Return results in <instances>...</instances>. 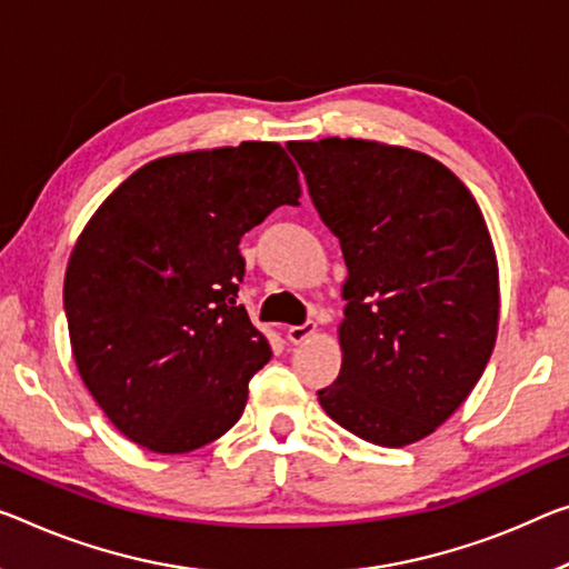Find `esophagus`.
Masks as SVG:
<instances>
[{"label":"esophagus","instance_id":"1","mask_svg":"<svg viewBox=\"0 0 569 569\" xmlns=\"http://www.w3.org/2000/svg\"><path fill=\"white\" fill-rule=\"evenodd\" d=\"M315 330H318V326H315L312 320L302 322V326H292L290 330H287V338H290V343H305V340H310L315 336Z\"/></svg>","mask_w":569,"mask_h":569}]
</instances>
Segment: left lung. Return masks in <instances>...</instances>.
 <instances>
[{
	"instance_id": "8db88e82",
	"label": "left lung",
	"mask_w": 569,
	"mask_h": 569,
	"mask_svg": "<svg viewBox=\"0 0 569 569\" xmlns=\"http://www.w3.org/2000/svg\"><path fill=\"white\" fill-rule=\"evenodd\" d=\"M287 150L348 267L343 363L320 407L383 448L422 440L468 399L496 343L483 213L442 162L407 147L328 137Z\"/></svg>"
}]
</instances>
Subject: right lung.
Here are the masks:
<instances>
[{
  "label": "right lung",
  "mask_w": 569,
  "mask_h": 569,
  "mask_svg": "<svg viewBox=\"0 0 569 569\" xmlns=\"http://www.w3.org/2000/svg\"><path fill=\"white\" fill-rule=\"evenodd\" d=\"M274 142L160 157L103 200L68 261L78 373L113 427L180 456L239 422L272 351L239 305L241 236L300 206Z\"/></svg>",
  "instance_id": "1"
}]
</instances>
